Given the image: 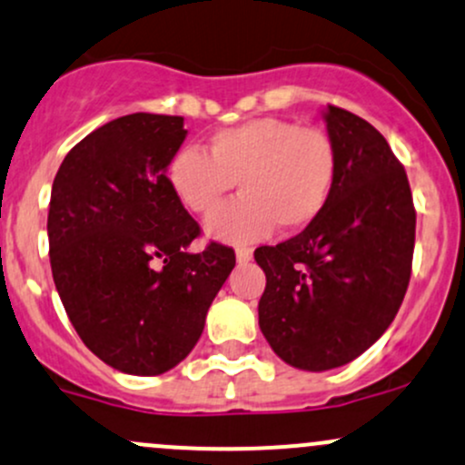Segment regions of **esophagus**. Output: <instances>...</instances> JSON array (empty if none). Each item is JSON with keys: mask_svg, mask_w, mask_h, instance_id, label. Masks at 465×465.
I'll return each mask as SVG.
<instances>
[{"mask_svg": "<svg viewBox=\"0 0 465 465\" xmlns=\"http://www.w3.org/2000/svg\"><path fill=\"white\" fill-rule=\"evenodd\" d=\"M252 258H253V252H252V249H249V247H238V249H236V260H238V262H241V264L249 262V260H252Z\"/></svg>", "mask_w": 465, "mask_h": 465, "instance_id": "esophagus-1", "label": "esophagus"}]
</instances>
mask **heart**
I'll list each match as a JSON object with an SVG mask.
<instances>
[{"label": "heart", "mask_w": 465, "mask_h": 465, "mask_svg": "<svg viewBox=\"0 0 465 465\" xmlns=\"http://www.w3.org/2000/svg\"><path fill=\"white\" fill-rule=\"evenodd\" d=\"M335 174L338 156L322 130L273 116L213 132L209 154L181 147L167 167L181 205L198 216L213 212L238 181L241 196L205 224L221 242L260 241L273 224L280 232L309 227L329 203Z\"/></svg>", "instance_id": "heart-1"}]
</instances>
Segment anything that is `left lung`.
<instances>
[{
  "instance_id": "obj_1",
  "label": "left lung",
  "mask_w": 465,
  "mask_h": 465,
  "mask_svg": "<svg viewBox=\"0 0 465 465\" xmlns=\"http://www.w3.org/2000/svg\"><path fill=\"white\" fill-rule=\"evenodd\" d=\"M338 156L329 203L298 236L258 247L267 275L258 324L280 360L302 371L349 364L384 335L404 300L415 249L411 185L384 136L326 105Z\"/></svg>"
}]
</instances>
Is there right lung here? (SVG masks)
Returning <instances> with one entry per match:
<instances>
[{
  "label": "right lung",
  "mask_w": 465,
  "mask_h": 465,
  "mask_svg": "<svg viewBox=\"0 0 465 465\" xmlns=\"http://www.w3.org/2000/svg\"><path fill=\"white\" fill-rule=\"evenodd\" d=\"M185 136L183 116L110 121L68 152L50 193L65 313L92 353L127 375H161L190 355L236 264L218 242L190 252L201 227L167 178Z\"/></svg>",
  "instance_id": "right-lung-1"
}]
</instances>
